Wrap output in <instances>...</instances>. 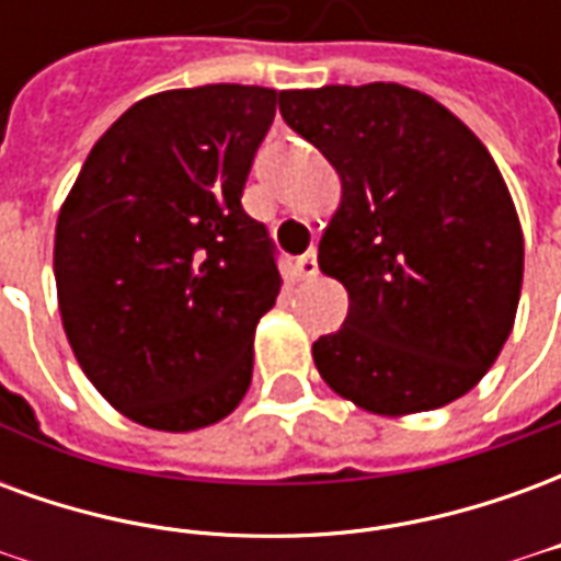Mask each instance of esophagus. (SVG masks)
I'll list each match as a JSON object with an SVG mask.
<instances>
[{
    "label": "esophagus",
    "instance_id": "1",
    "mask_svg": "<svg viewBox=\"0 0 561 561\" xmlns=\"http://www.w3.org/2000/svg\"><path fill=\"white\" fill-rule=\"evenodd\" d=\"M294 267H297V276H300V279H316V276H318V255H316V252H306V255L297 257V264H294Z\"/></svg>",
    "mask_w": 561,
    "mask_h": 561
}]
</instances>
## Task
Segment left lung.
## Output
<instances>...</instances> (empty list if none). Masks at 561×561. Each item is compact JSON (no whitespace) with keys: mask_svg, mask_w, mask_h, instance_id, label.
<instances>
[{"mask_svg":"<svg viewBox=\"0 0 561 561\" xmlns=\"http://www.w3.org/2000/svg\"><path fill=\"white\" fill-rule=\"evenodd\" d=\"M285 123L340 173L318 267L348 316L312 345L342 400L381 417L469 393L514 330L523 228L478 135L402 83L282 90Z\"/></svg>","mask_w":561,"mask_h":561,"instance_id":"1","label":"left lung"}]
</instances>
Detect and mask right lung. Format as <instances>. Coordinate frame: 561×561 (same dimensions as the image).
<instances>
[{
  "label": "right lung",
  "mask_w": 561,
  "mask_h": 561,
  "mask_svg": "<svg viewBox=\"0 0 561 561\" xmlns=\"http://www.w3.org/2000/svg\"><path fill=\"white\" fill-rule=\"evenodd\" d=\"M279 92L207 83L131 104L95 140L56 219L68 345L128 421L192 433L240 405L279 297L243 185Z\"/></svg>",
  "instance_id": "right-lung-1"
}]
</instances>
